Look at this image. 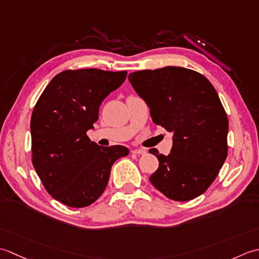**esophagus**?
<instances>
[{"label":"esophagus","instance_id":"esophagus-1","mask_svg":"<svg viewBox=\"0 0 259 259\" xmlns=\"http://www.w3.org/2000/svg\"><path fill=\"white\" fill-rule=\"evenodd\" d=\"M132 153H134V154H139V155H144L146 154V151L143 149H134L132 151Z\"/></svg>","mask_w":259,"mask_h":259}]
</instances>
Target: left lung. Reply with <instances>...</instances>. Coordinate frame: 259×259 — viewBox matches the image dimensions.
<instances>
[{
	"instance_id": "1",
	"label": "left lung",
	"mask_w": 259,
	"mask_h": 259,
	"mask_svg": "<svg viewBox=\"0 0 259 259\" xmlns=\"http://www.w3.org/2000/svg\"><path fill=\"white\" fill-rule=\"evenodd\" d=\"M128 80L150 107L153 122L173 133L170 154L150 150L159 160L151 183L176 201L199 197L228 153V118L215 89L201 73L182 67L135 71Z\"/></svg>"
}]
</instances>
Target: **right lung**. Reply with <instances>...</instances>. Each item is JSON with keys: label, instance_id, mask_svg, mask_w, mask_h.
<instances>
[{"label": "right lung", "instance_id": "add662e5", "mask_svg": "<svg viewBox=\"0 0 259 259\" xmlns=\"http://www.w3.org/2000/svg\"><path fill=\"white\" fill-rule=\"evenodd\" d=\"M127 71L65 70L52 78L31 116L32 164L47 191L68 207L82 208L102 196L122 145L100 147L87 136L103 100Z\"/></svg>", "mask_w": 259, "mask_h": 259}]
</instances>
